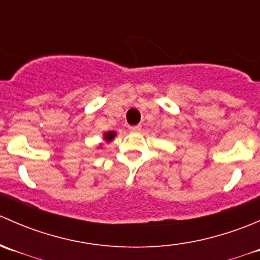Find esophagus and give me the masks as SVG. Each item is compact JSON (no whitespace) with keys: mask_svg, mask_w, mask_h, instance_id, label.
Returning <instances> with one entry per match:
<instances>
[{"mask_svg":"<svg viewBox=\"0 0 260 260\" xmlns=\"http://www.w3.org/2000/svg\"><path fill=\"white\" fill-rule=\"evenodd\" d=\"M141 129H142V125H141V124H138V125H132V127H129L131 132H140Z\"/></svg>","mask_w":260,"mask_h":260,"instance_id":"esophagus-1","label":"esophagus"}]
</instances>
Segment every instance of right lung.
Listing matches in <instances>:
<instances>
[{
    "mask_svg": "<svg viewBox=\"0 0 260 260\" xmlns=\"http://www.w3.org/2000/svg\"><path fill=\"white\" fill-rule=\"evenodd\" d=\"M114 136H115V133H114V132H108V133H106V140H107V141L113 140Z\"/></svg>",
    "mask_w": 260,
    "mask_h": 260,
    "instance_id": "obj_1",
    "label": "right lung"
}]
</instances>
